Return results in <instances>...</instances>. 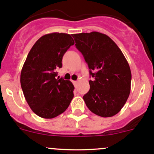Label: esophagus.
I'll list each match as a JSON object with an SVG mask.
<instances>
[{"label": "esophagus", "mask_w": 154, "mask_h": 154, "mask_svg": "<svg viewBox=\"0 0 154 154\" xmlns=\"http://www.w3.org/2000/svg\"><path fill=\"white\" fill-rule=\"evenodd\" d=\"M72 83H74V85H76V84H77V80H73Z\"/></svg>", "instance_id": "obj_1"}]
</instances>
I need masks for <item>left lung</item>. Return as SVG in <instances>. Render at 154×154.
Here are the masks:
<instances>
[{
  "label": "left lung",
  "mask_w": 154,
  "mask_h": 154,
  "mask_svg": "<svg viewBox=\"0 0 154 154\" xmlns=\"http://www.w3.org/2000/svg\"><path fill=\"white\" fill-rule=\"evenodd\" d=\"M93 80L83 100L91 112L112 117L125 104L130 92L131 71L123 53L112 39L98 32L74 34Z\"/></svg>",
  "instance_id": "obj_1"
}]
</instances>
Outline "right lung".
<instances>
[{"mask_svg":"<svg viewBox=\"0 0 154 154\" xmlns=\"http://www.w3.org/2000/svg\"><path fill=\"white\" fill-rule=\"evenodd\" d=\"M74 44L69 34L52 32L38 38L29 51L21 69V86L29 107L39 117H57L74 97L72 83L57 77L63 55Z\"/></svg>","mask_w":154,"mask_h":154,"instance_id":"add662e5","label":"right lung"}]
</instances>
